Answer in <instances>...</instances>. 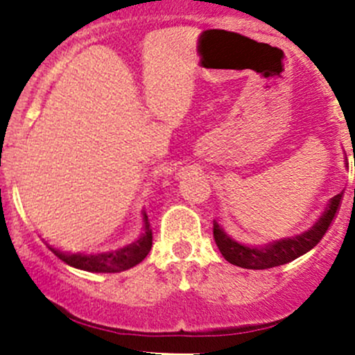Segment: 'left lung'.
Returning <instances> with one entry per match:
<instances>
[{
	"instance_id": "1",
	"label": "left lung",
	"mask_w": 355,
	"mask_h": 355,
	"mask_svg": "<svg viewBox=\"0 0 355 355\" xmlns=\"http://www.w3.org/2000/svg\"><path fill=\"white\" fill-rule=\"evenodd\" d=\"M342 194H336L335 198L329 199L324 213L319 216L318 222L311 229L295 237H284V239L272 241V243L263 244V246H250V244L239 243L234 237H230L216 220H213V237H215L220 253L229 263L253 270L279 267V265L293 261L295 258L311 251L322 239L326 230L333 223L335 215L338 213L340 205H342Z\"/></svg>"
}]
</instances>
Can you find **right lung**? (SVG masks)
I'll use <instances>...</instances> for the list:
<instances>
[{
  "label": "right lung",
  "mask_w": 355,
  "mask_h": 355,
  "mask_svg": "<svg viewBox=\"0 0 355 355\" xmlns=\"http://www.w3.org/2000/svg\"><path fill=\"white\" fill-rule=\"evenodd\" d=\"M46 246L50 248L55 257H58L74 269L102 274L123 272V270L135 267L149 254L150 248H153V229H150L147 213H144V232L140 234L135 243L126 244L119 250L104 251V253H65V251L57 250L50 244H46Z\"/></svg>",
  "instance_id": "obj_1"
}]
</instances>
